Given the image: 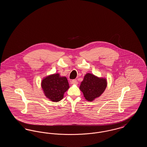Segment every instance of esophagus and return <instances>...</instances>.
<instances>
[{"label": "esophagus", "instance_id": "esophagus-1", "mask_svg": "<svg viewBox=\"0 0 147 147\" xmlns=\"http://www.w3.org/2000/svg\"><path fill=\"white\" fill-rule=\"evenodd\" d=\"M70 83H71V84H75V85L78 84V82H77V80H75V79L72 80L70 82Z\"/></svg>", "mask_w": 147, "mask_h": 147}]
</instances>
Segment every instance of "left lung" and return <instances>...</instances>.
I'll return each mask as SVG.
<instances>
[{"label": "left lung", "mask_w": 147, "mask_h": 147, "mask_svg": "<svg viewBox=\"0 0 147 147\" xmlns=\"http://www.w3.org/2000/svg\"><path fill=\"white\" fill-rule=\"evenodd\" d=\"M106 86L107 81L105 78H98L90 73H87L81 83L80 89L85 99L92 101L104 92Z\"/></svg>", "instance_id": "1"}]
</instances>
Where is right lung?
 <instances>
[{"mask_svg": "<svg viewBox=\"0 0 147 147\" xmlns=\"http://www.w3.org/2000/svg\"><path fill=\"white\" fill-rule=\"evenodd\" d=\"M41 86L45 96L53 102H58L63 98L64 92L69 88L67 78L55 74L42 80Z\"/></svg>", "mask_w": 147, "mask_h": 147, "instance_id": "obj_1", "label": "right lung"}]
</instances>
